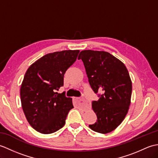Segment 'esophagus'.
<instances>
[{"mask_svg":"<svg viewBox=\"0 0 158 158\" xmlns=\"http://www.w3.org/2000/svg\"><path fill=\"white\" fill-rule=\"evenodd\" d=\"M74 100L77 106H82L84 109L88 108L89 106V102L84 98H74Z\"/></svg>","mask_w":158,"mask_h":158,"instance_id":"obj_1","label":"esophagus"}]
</instances>
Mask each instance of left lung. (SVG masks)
Returning a JSON list of instances; mask_svg holds the SVG:
<instances>
[{
  "label": "left lung",
  "mask_w": 158,
  "mask_h": 158,
  "mask_svg": "<svg viewBox=\"0 0 158 158\" xmlns=\"http://www.w3.org/2000/svg\"><path fill=\"white\" fill-rule=\"evenodd\" d=\"M78 59L82 60L89 85L99 97L92 102L97 120L89 127L98 133L112 132L129 109L132 81L128 71L123 62L106 52L84 50Z\"/></svg>",
  "instance_id": "8db88e82"
}]
</instances>
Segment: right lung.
<instances>
[{
	"mask_svg": "<svg viewBox=\"0 0 158 158\" xmlns=\"http://www.w3.org/2000/svg\"><path fill=\"white\" fill-rule=\"evenodd\" d=\"M79 50H65L46 54L26 71L20 89L22 106L28 123L42 134H52L64 126L72 98L65 92L64 75L76 61Z\"/></svg>",
	"mask_w": 158,
	"mask_h": 158,
	"instance_id": "right-lung-1",
	"label": "right lung"
}]
</instances>
